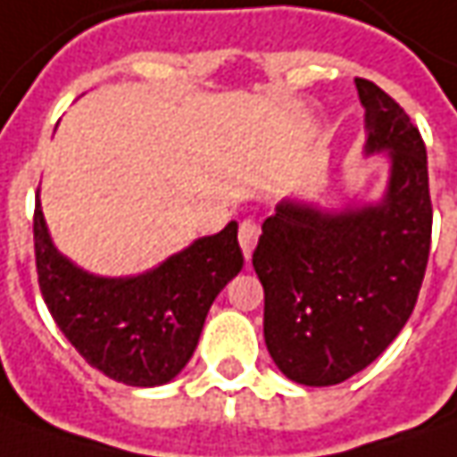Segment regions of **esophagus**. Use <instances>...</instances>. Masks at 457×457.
I'll list each match as a JSON object with an SVG mask.
<instances>
[{
  "instance_id": "esophagus-1",
  "label": "esophagus",
  "mask_w": 457,
  "mask_h": 457,
  "mask_svg": "<svg viewBox=\"0 0 457 457\" xmlns=\"http://www.w3.org/2000/svg\"><path fill=\"white\" fill-rule=\"evenodd\" d=\"M258 235H260L258 222H253V220H245V222H240L237 237H240V247H243L245 258H250V255H253V247H255V243H258Z\"/></svg>"
}]
</instances>
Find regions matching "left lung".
Here are the masks:
<instances>
[{"mask_svg": "<svg viewBox=\"0 0 457 457\" xmlns=\"http://www.w3.org/2000/svg\"><path fill=\"white\" fill-rule=\"evenodd\" d=\"M367 154L389 151L385 199L321 212L280 202L262 222L253 268L265 291V346L288 379L338 385L370 367L407 323L430 255L425 141L392 96L356 78Z\"/></svg>", "mask_w": 457, "mask_h": 457, "instance_id": "left-lung-1", "label": "left lung"}]
</instances>
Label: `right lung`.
<instances>
[{"label":"right lung","mask_w":457,"mask_h":457,"mask_svg":"<svg viewBox=\"0 0 457 457\" xmlns=\"http://www.w3.org/2000/svg\"><path fill=\"white\" fill-rule=\"evenodd\" d=\"M35 262L45 303L78 354L129 386L171 382L197 349L217 293L243 270L237 222L136 278H98L62 258L35 204Z\"/></svg>","instance_id":"right-lung-1"}]
</instances>
